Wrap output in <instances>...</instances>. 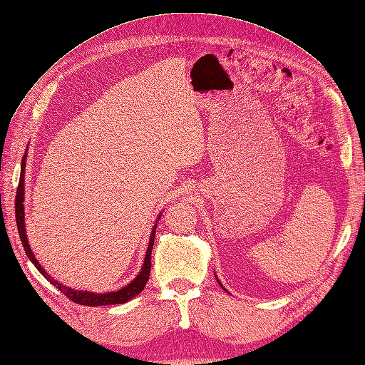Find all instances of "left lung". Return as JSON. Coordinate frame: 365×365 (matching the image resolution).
Listing matches in <instances>:
<instances>
[{"label":"left lung","mask_w":365,"mask_h":365,"mask_svg":"<svg viewBox=\"0 0 365 365\" xmlns=\"http://www.w3.org/2000/svg\"><path fill=\"white\" fill-rule=\"evenodd\" d=\"M215 279H217V277H215ZM217 282H218V280H217ZM218 284H220V286H222V283H220V282H218ZM222 287H223V286H222ZM223 289H225V287H223Z\"/></svg>","instance_id":"left-lung-1"}]
</instances>
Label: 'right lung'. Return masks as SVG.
I'll list each match as a JSON object with an SVG mask.
<instances>
[{
    "mask_svg": "<svg viewBox=\"0 0 365 365\" xmlns=\"http://www.w3.org/2000/svg\"><path fill=\"white\" fill-rule=\"evenodd\" d=\"M25 158L26 154L22 158V166H21V178H19V185H18V192H16V200H14V212H16V225H18V230H19V237L24 245V250L26 253V256L30 257V260L34 264V267L38 269V272H41L45 275V279L52 283L55 287H58L61 292L73 302L81 304V305H90V307H98V305H113V304H124L127 301H130L132 298H135L136 295H139L145 284H147L148 279H150V272H151V253H153V245H154V237H155V227L157 225H154L153 230H151V237H150V244H148V250L147 255H145L143 259V267L140 269V272L138 274L136 279L124 286L120 290H115V292H108V294H94V292H85V290H75L71 287H67L61 283H58L56 280H53L52 277L41 268V265L38 264V260L34 257V253L30 249V244H28V238H26V232H25V214H24V197H25V185H24V172H25ZM160 218V217H158Z\"/></svg>",
    "mask_w": 365,
    "mask_h": 365,
    "instance_id": "add662e5",
    "label": "right lung"
}]
</instances>
